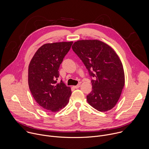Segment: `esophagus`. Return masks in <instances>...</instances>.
Masks as SVG:
<instances>
[{
    "mask_svg": "<svg viewBox=\"0 0 149 149\" xmlns=\"http://www.w3.org/2000/svg\"><path fill=\"white\" fill-rule=\"evenodd\" d=\"M80 86H81V84H78L77 85L74 86V88H75V89H77V88H79V87H80Z\"/></svg>",
    "mask_w": 149,
    "mask_h": 149,
    "instance_id": "obj_1",
    "label": "esophagus"
}]
</instances>
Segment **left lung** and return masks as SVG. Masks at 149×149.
Instances as JSON below:
<instances>
[{
	"label": "left lung",
	"mask_w": 149,
	"mask_h": 149,
	"mask_svg": "<svg viewBox=\"0 0 149 149\" xmlns=\"http://www.w3.org/2000/svg\"><path fill=\"white\" fill-rule=\"evenodd\" d=\"M72 48L92 78V90L86 96L88 104L98 111L111 110L125 85L124 70L118 56L109 45L97 40L77 41Z\"/></svg>",
	"instance_id": "8db88e82"
}]
</instances>
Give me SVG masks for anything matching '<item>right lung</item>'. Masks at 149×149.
<instances>
[{"mask_svg":"<svg viewBox=\"0 0 149 149\" xmlns=\"http://www.w3.org/2000/svg\"><path fill=\"white\" fill-rule=\"evenodd\" d=\"M73 42H60L42 45L32 58L28 72L30 92L37 103L49 112L64 108L71 95V88L61 81L59 68Z\"/></svg>","mask_w":149,"mask_h":149,"instance_id":"1","label":"right lung"}]
</instances>
